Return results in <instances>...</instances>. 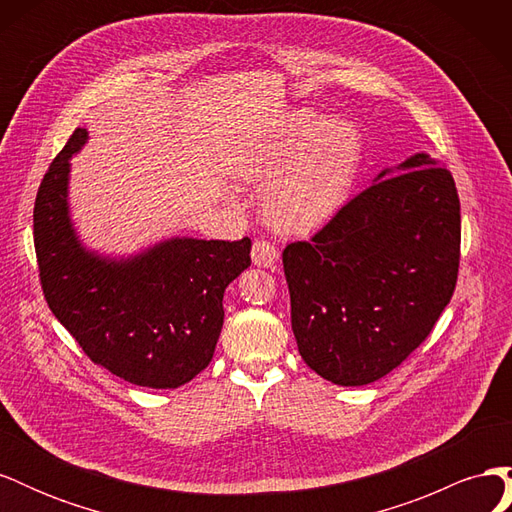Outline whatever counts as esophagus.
Instances as JSON below:
<instances>
[{"label": "esophagus", "instance_id": "obj_1", "mask_svg": "<svg viewBox=\"0 0 512 512\" xmlns=\"http://www.w3.org/2000/svg\"><path fill=\"white\" fill-rule=\"evenodd\" d=\"M252 260L256 267L273 269L277 265V260H280V252H277V247L269 241H256L252 247Z\"/></svg>", "mask_w": 512, "mask_h": 512}]
</instances>
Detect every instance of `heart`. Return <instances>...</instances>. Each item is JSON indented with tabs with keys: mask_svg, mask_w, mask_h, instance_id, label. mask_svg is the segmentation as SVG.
<instances>
[{
	"mask_svg": "<svg viewBox=\"0 0 512 512\" xmlns=\"http://www.w3.org/2000/svg\"><path fill=\"white\" fill-rule=\"evenodd\" d=\"M363 136L352 121L294 111L247 153L239 173L262 192V213L284 235H312L352 196Z\"/></svg>",
	"mask_w": 512,
	"mask_h": 512,
	"instance_id": "heart-1",
	"label": "heart"
}]
</instances>
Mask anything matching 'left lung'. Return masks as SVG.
I'll use <instances>...</instances> for the list:
<instances>
[{
	"label": "left lung",
	"mask_w": 512,
	"mask_h": 512,
	"mask_svg": "<svg viewBox=\"0 0 512 512\" xmlns=\"http://www.w3.org/2000/svg\"><path fill=\"white\" fill-rule=\"evenodd\" d=\"M459 243L453 175L429 153L384 168L312 241L282 254L303 361L339 386L404 363L453 297Z\"/></svg>",
	"instance_id": "1"
}]
</instances>
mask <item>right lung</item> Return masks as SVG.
<instances>
[{
	"label": "right lung",
	"mask_w": 512,
	"mask_h": 512,
	"mask_svg": "<svg viewBox=\"0 0 512 512\" xmlns=\"http://www.w3.org/2000/svg\"><path fill=\"white\" fill-rule=\"evenodd\" d=\"M76 128L46 170L34 207L44 299L91 361L149 389H177L203 371L224 324V290L250 267L252 241L170 237L132 256L89 250L70 218Z\"/></svg>",
	"instance_id": "obj_1"
}]
</instances>
